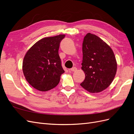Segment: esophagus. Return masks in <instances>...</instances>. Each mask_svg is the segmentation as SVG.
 I'll list each match as a JSON object with an SVG mask.
<instances>
[{"label": "esophagus", "instance_id": "obj_1", "mask_svg": "<svg viewBox=\"0 0 134 134\" xmlns=\"http://www.w3.org/2000/svg\"><path fill=\"white\" fill-rule=\"evenodd\" d=\"M69 70L71 71H75L77 70V68L76 67H73V68H71Z\"/></svg>", "mask_w": 134, "mask_h": 134}]
</instances>
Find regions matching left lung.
<instances>
[{
    "mask_svg": "<svg viewBox=\"0 0 134 134\" xmlns=\"http://www.w3.org/2000/svg\"><path fill=\"white\" fill-rule=\"evenodd\" d=\"M82 69L86 78L80 84L90 93H98L111 84L117 71L114 53L108 44L98 36L88 33L82 46Z\"/></svg>",
    "mask_w": 134,
    "mask_h": 134,
    "instance_id": "obj_1",
    "label": "left lung"
}]
</instances>
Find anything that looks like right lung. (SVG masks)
<instances>
[{
  "label": "right lung",
  "mask_w": 134,
  "mask_h": 134,
  "mask_svg": "<svg viewBox=\"0 0 134 134\" xmlns=\"http://www.w3.org/2000/svg\"><path fill=\"white\" fill-rule=\"evenodd\" d=\"M65 35L43 38L32 46L24 58L22 69L31 86L40 91H47L59 84L65 72L59 48Z\"/></svg>",
  "instance_id": "obj_1"
}]
</instances>
